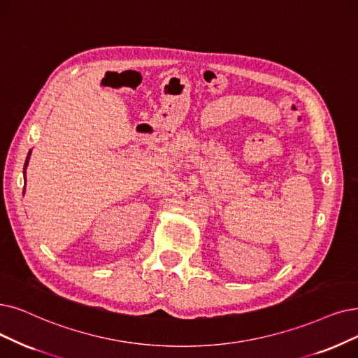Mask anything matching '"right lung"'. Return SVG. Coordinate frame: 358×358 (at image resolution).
I'll list each match as a JSON object with an SVG mask.
<instances>
[{
	"label": "right lung",
	"instance_id": "right-lung-1",
	"mask_svg": "<svg viewBox=\"0 0 358 358\" xmlns=\"http://www.w3.org/2000/svg\"><path fill=\"white\" fill-rule=\"evenodd\" d=\"M29 155H31V151H29V154H27V157H26V162H24V170H26L27 163H29ZM23 192H24V191H23Z\"/></svg>",
	"mask_w": 358,
	"mask_h": 358
}]
</instances>
